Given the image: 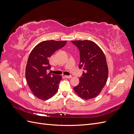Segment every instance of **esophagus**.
<instances>
[{
  "label": "esophagus",
  "instance_id": "1",
  "mask_svg": "<svg viewBox=\"0 0 134 134\" xmlns=\"http://www.w3.org/2000/svg\"><path fill=\"white\" fill-rule=\"evenodd\" d=\"M71 75H65V77L66 78H71Z\"/></svg>",
  "mask_w": 134,
  "mask_h": 134
}]
</instances>
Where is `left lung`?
<instances>
[{
  "label": "left lung",
  "instance_id": "1",
  "mask_svg": "<svg viewBox=\"0 0 134 134\" xmlns=\"http://www.w3.org/2000/svg\"><path fill=\"white\" fill-rule=\"evenodd\" d=\"M79 51V68L84 69L79 83L73 88L82 98L89 99L98 96L106 84L108 78V66L102 50L90 40L71 41Z\"/></svg>",
  "mask_w": 134,
  "mask_h": 134
}]
</instances>
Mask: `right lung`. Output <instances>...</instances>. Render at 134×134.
<instances>
[{
	"instance_id": "1",
	"label": "right lung",
	"mask_w": 134,
	"mask_h": 134,
	"mask_svg": "<svg viewBox=\"0 0 134 134\" xmlns=\"http://www.w3.org/2000/svg\"><path fill=\"white\" fill-rule=\"evenodd\" d=\"M66 43V41H44L38 43L30 54L26 69V78L32 93L40 99L47 100L58 90L62 77L47 73L51 69L48 59Z\"/></svg>"
}]
</instances>
